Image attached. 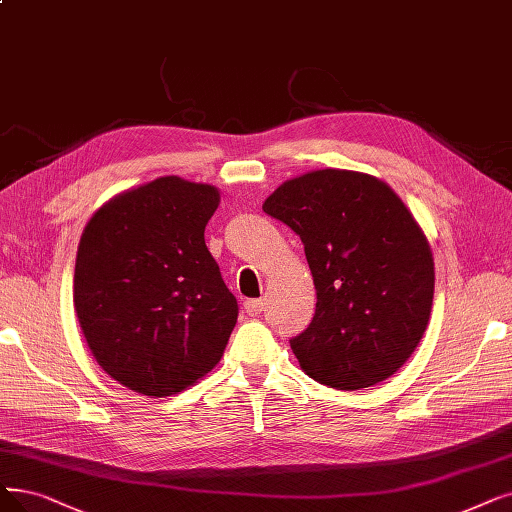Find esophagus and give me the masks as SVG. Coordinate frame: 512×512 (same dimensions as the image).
Segmentation results:
<instances>
[{
	"label": "esophagus",
	"mask_w": 512,
	"mask_h": 512,
	"mask_svg": "<svg viewBox=\"0 0 512 512\" xmlns=\"http://www.w3.org/2000/svg\"><path fill=\"white\" fill-rule=\"evenodd\" d=\"M243 309L245 313H248L250 317H258L262 311H264V300H245L243 302Z\"/></svg>",
	"instance_id": "obj_1"
}]
</instances>
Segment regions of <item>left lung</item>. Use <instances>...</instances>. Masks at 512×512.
I'll return each mask as SVG.
<instances>
[{
	"instance_id": "obj_1",
	"label": "left lung",
	"mask_w": 512,
	"mask_h": 512,
	"mask_svg": "<svg viewBox=\"0 0 512 512\" xmlns=\"http://www.w3.org/2000/svg\"><path fill=\"white\" fill-rule=\"evenodd\" d=\"M300 237L317 306L290 340L306 376L338 391L374 386L412 357L433 309L431 245L399 195L376 176L313 170L262 203Z\"/></svg>"
}]
</instances>
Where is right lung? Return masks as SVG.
I'll return each instance as SVG.
<instances>
[{"instance_id": "obj_1", "label": "right lung", "mask_w": 512, "mask_h": 512, "mask_svg": "<svg viewBox=\"0 0 512 512\" xmlns=\"http://www.w3.org/2000/svg\"><path fill=\"white\" fill-rule=\"evenodd\" d=\"M220 191L161 176L111 197L79 239L73 304L96 363L121 386L170 397L212 372L237 323L203 231Z\"/></svg>"}]
</instances>
